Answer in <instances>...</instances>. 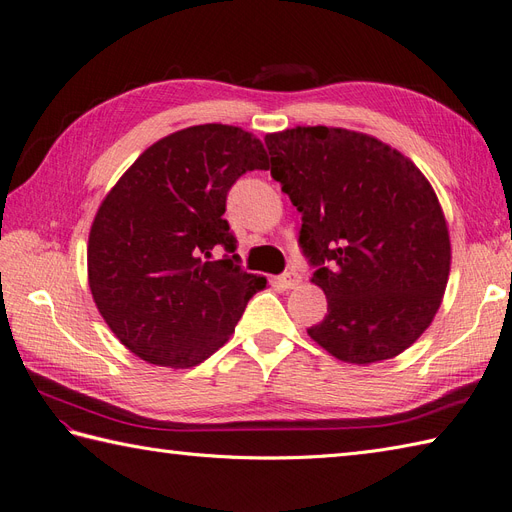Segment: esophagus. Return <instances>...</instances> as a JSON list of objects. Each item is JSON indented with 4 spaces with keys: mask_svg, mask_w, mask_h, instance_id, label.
Returning a JSON list of instances; mask_svg holds the SVG:
<instances>
[{
    "mask_svg": "<svg viewBox=\"0 0 512 512\" xmlns=\"http://www.w3.org/2000/svg\"><path fill=\"white\" fill-rule=\"evenodd\" d=\"M280 282L284 284V288H297V286L301 284V273H297V271H286V273L280 277Z\"/></svg>",
    "mask_w": 512,
    "mask_h": 512,
    "instance_id": "esophagus-1",
    "label": "esophagus"
}]
</instances>
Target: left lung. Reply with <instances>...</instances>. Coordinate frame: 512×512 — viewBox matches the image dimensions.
<instances>
[{"instance_id": "obj_1", "label": "left lung", "mask_w": 512, "mask_h": 512, "mask_svg": "<svg viewBox=\"0 0 512 512\" xmlns=\"http://www.w3.org/2000/svg\"><path fill=\"white\" fill-rule=\"evenodd\" d=\"M271 177L301 213L299 245L327 294L307 329L335 359H393L425 333L451 271L438 196L404 153L327 126L267 134Z\"/></svg>"}]
</instances>
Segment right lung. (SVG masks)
<instances>
[{
	"label": "right lung",
	"instance_id": "right-lung-1",
	"mask_svg": "<svg viewBox=\"0 0 512 512\" xmlns=\"http://www.w3.org/2000/svg\"><path fill=\"white\" fill-rule=\"evenodd\" d=\"M267 170L258 138L205 123L160 138L106 194L87 245L89 288L119 342L143 361L185 369L235 333L245 305L267 286L241 269L222 218L247 170ZM224 246L222 261H211Z\"/></svg>",
	"mask_w": 512,
	"mask_h": 512
}]
</instances>
